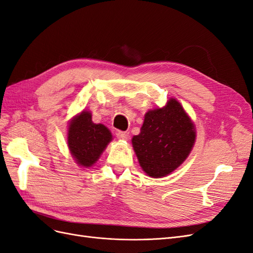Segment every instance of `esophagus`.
<instances>
[{
  "mask_svg": "<svg viewBox=\"0 0 253 253\" xmlns=\"http://www.w3.org/2000/svg\"><path fill=\"white\" fill-rule=\"evenodd\" d=\"M116 136L118 137L119 139L126 140V139L128 138V133H127V132H120V131H117V132H116Z\"/></svg>",
  "mask_w": 253,
  "mask_h": 253,
  "instance_id": "obj_1",
  "label": "esophagus"
}]
</instances>
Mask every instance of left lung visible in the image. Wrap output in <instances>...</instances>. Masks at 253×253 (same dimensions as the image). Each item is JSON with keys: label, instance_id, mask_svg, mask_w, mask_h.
Instances as JSON below:
<instances>
[{"label": "left lung", "instance_id": "left-lung-1", "mask_svg": "<svg viewBox=\"0 0 253 253\" xmlns=\"http://www.w3.org/2000/svg\"><path fill=\"white\" fill-rule=\"evenodd\" d=\"M195 141L194 126L178 101L149 111L133 148L142 170L151 177L173 172L188 157Z\"/></svg>", "mask_w": 253, "mask_h": 253}]
</instances>
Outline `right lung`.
Segmentation results:
<instances>
[{"mask_svg":"<svg viewBox=\"0 0 253 253\" xmlns=\"http://www.w3.org/2000/svg\"><path fill=\"white\" fill-rule=\"evenodd\" d=\"M111 140L109 128L95 125L88 112H82L68 127V148L76 162L83 167L94 165Z\"/></svg>","mask_w":253,"mask_h":253,"instance_id":"1","label":"right lung"}]
</instances>
